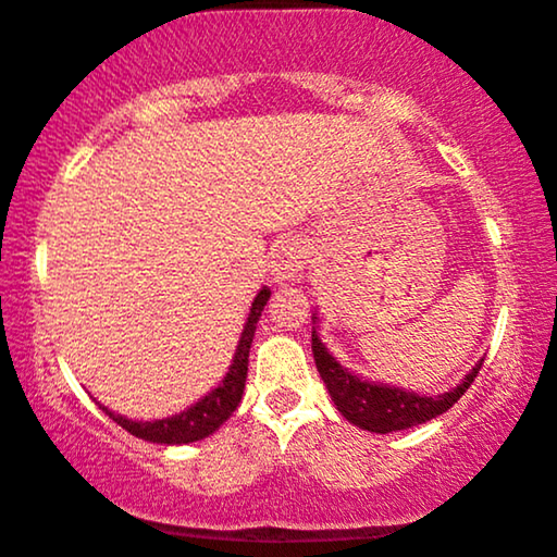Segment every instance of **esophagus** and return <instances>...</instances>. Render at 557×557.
<instances>
[{
  "label": "esophagus",
  "instance_id": "esophagus-1",
  "mask_svg": "<svg viewBox=\"0 0 557 557\" xmlns=\"http://www.w3.org/2000/svg\"><path fill=\"white\" fill-rule=\"evenodd\" d=\"M306 261H308L306 240H300V238L280 240L277 249H274V261H272L274 280L283 285V283H290V280L300 277Z\"/></svg>",
  "mask_w": 557,
  "mask_h": 557
}]
</instances>
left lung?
<instances>
[{"label": "left lung", "instance_id": "1", "mask_svg": "<svg viewBox=\"0 0 557 557\" xmlns=\"http://www.w3.org/2000/svg\"><path fill=\"white\" fill-rule=\"evenodd\" d=\"M311 350L321 379H324L326 388H330L337 410L343 412L352 425L371 433L405 431V428L428 423V420L451 410L454 401L472 386L474 376H478L482 368L480 360L454 392L438 394V397H420V394L414 392H401V388H392L384 384H368V381L347 373L345 368L326 352V347L321 345L317 330L311 332Z\"/></svg>", "mask_w": 557, "mask_h": 557}]
</instances>
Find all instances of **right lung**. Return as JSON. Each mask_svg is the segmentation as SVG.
Returning <instances> with one entry per match:
<instances>
[{"mask_svg":"<svg viewBox=\"0 0 557 557\" xmlns=\"http://www.w3.org/2000/svg\"><path fill=\"white\" fill-rule=\"evenodd\" d=\"M267 300H270V290L264 287V290H259V296L253 298L249 321H246L244 334H240L236 358H233V366L223 379V384L212 388L205 399H199L197 405L189 407V410L176 414V418L156 420V423H134V420H126L122 414H113L103 407L106 414L116 420L124 431L137 435V438L152 441V444H191V441H202L210 433L218 431V428L236 412L238 401L244 397L251 339L253 332H257V321L261 317V311H264Z\"/></svg>","mask_w":557,"mask_h":557,"instance_id":"1","label":"right lung"}]
</instances>
